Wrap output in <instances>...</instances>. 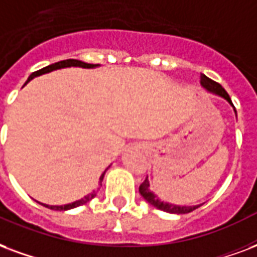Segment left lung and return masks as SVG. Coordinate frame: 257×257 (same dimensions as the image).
<instances>
[{
    "label": "left lung",
    "mask_w": 257,
    "mask_h": 257,
    "mask_svg": "<svg viewBox=\"0 0 257 257\" xmlns=\"http://www.w3.org/2000/svg\"><path fill=\"white\" fill-rule=\"evenodd\" d=\"M200 77H201V84L204 85L207 90L211 91V92H215V94L220 95V96H223L229 103H231V99H230L229 94L226 92L225 88H223L219 83L211 80V79H208L206 75H201ZM139 192H140V195H142V196H143L144 199L150 203V204H153L154 207H157L158 210L166 211V212H170V214H188V212H192V211L196 210L197 207H200V206H189V207L174 206V204H170V203L161 201L157 196H155V195H154V192L150 189V181H148V177H146V180L140 184Z\"/></svg>",
    "instance_id": "left-lung-1"
}]
</instances>
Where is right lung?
Returning <instances> with one entry per match:
<instances>
[{
	"mask_svg": "<svg viewBox=\"0 0 257 257\" xmlns=\"http://www.w3.org/2000/svg\"><path fill=\"white\" fill-rule=\"evenodd\" d=\"M68 66H81V68H94L96 66L95 64H87V62H83V61H79V60H64V61H58L56 64H51L49 66H45V68H42V69L37 70V72H32L30 77H28L27 83L30 80H32L34 77H37V76H41L43 73H47V72H51V70H56V69H61V68H68ZM103 176L104 173L100 176L99 178V182H98V188L94 189V191L91 192L90 195H87L84 196L83 199L77 201H73V203H70V204H65V206H47V204H43L45 207L47 208H50V210H56V211H65V210H70V208H75V207H79V206H83L85 204L87 201H90L91 199H94L96 196V193L99 191V188L102 187V181H103Z\"/></svg>",
	"mask_w": 257,
	"mask_h": 257,
	"instance_id": "obj_1",
	"label": "right lung"
}]
</instances>
